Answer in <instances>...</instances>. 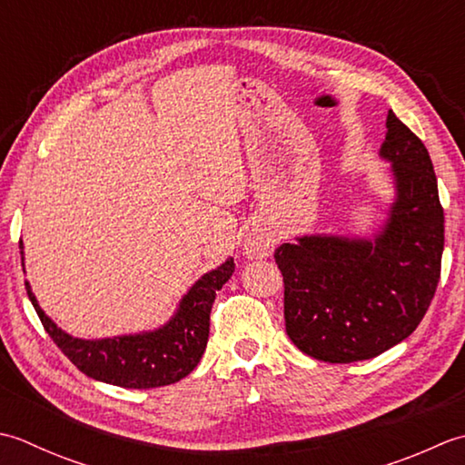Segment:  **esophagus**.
Instances as JSON below:
<instances>
[{
  "label": "esophagus",
  "instance_id": "obj_1",
  "mask_svg": "<svg viewBox=\"0 0 465 465\" xmlns=\"http://www.w3.org/2000/svg\"><path fill=\"white\" fill-rule=\"evenodd\" d=\"M272 246H274V241L269 234L252 232L244 239L242 251L249 259H261V257H269V254L272 252Z\"/></svg>",
  "mask_w": 465,
  "mask_h": 465
}]
</instances>
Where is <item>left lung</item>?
Masks as SVG:
<instances>
[{"label":"left lung","mask_w":465,"mask_h":465,"mask_svg":"<svg viewBox=\"0 0 465 465\" xmlns=\"http://www.w3.org/2000/svg\"><path fill=\"white\" fill-rule=\"evenodd\" d=\"M379 156L393 203L369 236L302 234L274 251L285 281V327L327 363L381 355L410 337L440 282L443 208L428 148L390 110Z\"/></svg>","instance_id":"obj_1"}]
</instances>
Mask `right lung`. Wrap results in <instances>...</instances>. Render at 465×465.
<instances>
[{
	"label": "right lung",
	"mask_w": 465,
	"mask_h": 465,
	"mask_svg": "<svg viewBox=\"0 0 465 465\" xmlns=\"http://www.w3.org/2000/svg\"><path fill=\"white\" fill-rule=\"evenodd\" d=\"M20 252L24 267L22 241ZM232 272L234 261L229 257L221 267L204 272L188 289L186 295L180 299L174 315L164 325L140 333L104 339H80L65 333L45 315L27 281L25 291L47 335L82 373L96 381L126 387V390H150V387L180 381L201 361L211 329L213 302Z\"/></svg>",
	"instance_id": "add662e5"
}]
</instances>
